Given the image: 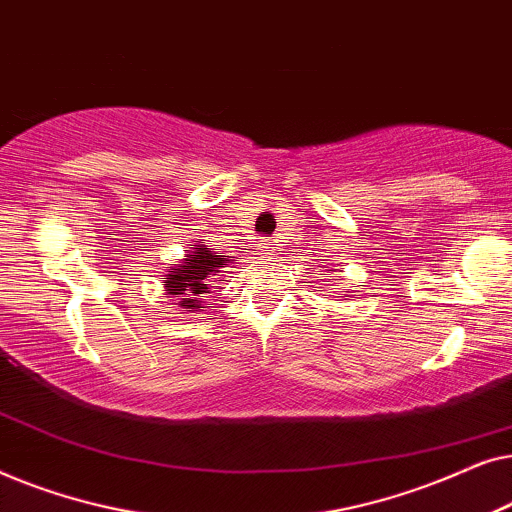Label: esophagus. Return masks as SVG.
<instances>
[{"instance_id":"esophagus-1","label":"esophagus","mask_w":512,"mask_h":512,"mask_svg":"<svg viewBox=\"0 0 512 512\" xmlns=\"http://www.w3.org/2000/svg\"><path fill=\"white\" fill-rule=\"evenodd\" d=\"M256 249L261 256H275V244H272V240H268V237H261L256 244Z\"/></svg>"}]
</instances>
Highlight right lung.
Segmentation results:
<instances>
[{
	"instance_id": "add662e5",
	"label": "right lung",
	"mask_w": 512,
	"mask_h": 512,
	"mask_svg": "<svg viewBox=\"0 0 512 512\" xmlns=\"http://www.w3.org/2000/svg\"><path fill=\"white\" fill-rule=\"evenodd\" d=\"M233 258L235 256H221L219 251H212L202 242L188 244L184 258L163 275L165 296L184 312H200L205 293H209L214 284L223 282L221 268H226Z\"/></svg>"
}]
</instances>
